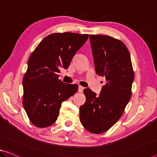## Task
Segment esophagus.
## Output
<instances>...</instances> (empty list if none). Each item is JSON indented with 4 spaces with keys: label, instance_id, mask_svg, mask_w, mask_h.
<instances>
[{
    "label": "esophagus",
    "instance_id": "obj_1",
    "mask_svg": "<svg viewBox=\"0 0 157 157\" xmlns=\"http://www.w3.org/2000/svg\"><path fill=\"white\" fill-rule=\"evenodd\" d=\"M84 88L83 86H79V87H78V92H83V90H84Z\"/></svg>",
    "mask_w": 157,
    "mask_h": 157
}]
</instances>
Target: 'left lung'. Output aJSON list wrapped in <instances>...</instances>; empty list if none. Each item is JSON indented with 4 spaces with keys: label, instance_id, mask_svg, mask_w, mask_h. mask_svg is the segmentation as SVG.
<instances>
[{
    "label": "left lung",
    "instance_id": "obj_1",
    "mask_svg": "<svg viewBox=\"0 0 157 157\" xmlns=\"http://www.w3.org/2000/svg\"><path fill=\"white\" fill-rule=\"evenodd\" d=\"M90 39L96 72L106 78V84L99 97L90 89L84 90L86 101L79 109V118L86 130L101 134L122 116L132 95L134 71L122 41L101 34H91Z\"/></svg>",
    "mask_w": 157,
    "mask_h": 157
}]
</instances>
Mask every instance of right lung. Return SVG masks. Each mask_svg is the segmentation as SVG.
<instances>
[{
	"mask_svg": "<svg viewBox=\"0 0 157 157\" xmlns=\"http://www.w3.org/2000/svg\"><path fill=\"white\" fill-rule=\"evenodd\" d=\"M88 37V34L71 32L53 33L32 53L22 79V104L30 121L36 127L53 125L62 102L78 92V85L63 82L58 73L60 68L68 67Z\"/></svg>",
	"mask_w": 157,
	"mask_h": 157,
	"instance_id": "add662e5",
	"label": "right lung"
}]
</instances>
